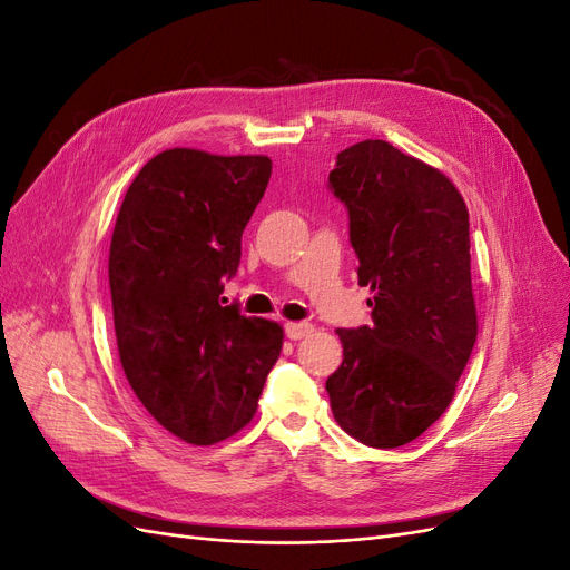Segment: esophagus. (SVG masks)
I'll return each mask as SVG.
<instances>
[{
	"label": "esophagus",
	"mask_w": 570,
	"mask_h": 570,
	"mask_svg": "<svg viewBox=\"0 0 570 570\" xmlns=\"http://www.w3.org/2000/svg\"><path fill=\"white\" fill-rule=\"evenodd\" d=\"M314 331V325L312 323H287L285 325V335L289 337V340H302V337H306L308 333Z\"/></svg>",
	"instance_id": "esophagus-1"
}]
</instances>
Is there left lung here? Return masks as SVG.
<instances>
[{
  "mask_svg": "<svg viewBox=\"0 0 570 570\" xmlns=\"http://www.w3.org/2000/svg\"><path fill=\"white\" fill-rule=\"evenodd\" d=\"M327 189L347 209L373 321L340 327L325 390L344 433L392 450L442 416L473 352L469 209L450 178L385 140L340 151Z\"/></svg>",
  "mask_w": 570,
  "mask_h": 570,
  "instance_id": "1",
  "label": "left lung"
}]
</instances>
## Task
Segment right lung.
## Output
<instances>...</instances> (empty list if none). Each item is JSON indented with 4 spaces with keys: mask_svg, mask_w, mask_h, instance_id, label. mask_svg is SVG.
Returning <instances> with one entry per match:
<instances>
[{
    "mask_svg": "<svg viewBox=\"0 0 570 570\" xmlns=\"http://www.w3.org/2000/svg\"><path fill=\"white\" fill-rule=\"evenodd\" d=\"M268 178V157L166 149L135 176L116 218L120 364L151 419L189 444L245 428L281 356L283 327L223 297Z\"/></svg>",
    "mask_w": 570,
    "mask_h": 570,
    "instance_id": "add662e5",
    "label": "right lung"
}]
</instances>
